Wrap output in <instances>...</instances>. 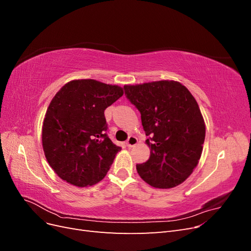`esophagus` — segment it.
<instances>
[{"label": "esophagus", "instance_id": "1", "mask_svg": "<svg viewBox=\"0 0 251 251\" xmlns=\"http://www.w3.org/2000/svg\"><path fill=\"white\" fill-rule=\"evenodd\" d=\"M137 142H138V139L136 138L135 136H130V137L127 138V140L126 142V146L127 148H133V147L136 146V144H137Z\"/></svg>", "mask_w": 251, "mask_h": 251}]
</instances>
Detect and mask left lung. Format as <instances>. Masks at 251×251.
I'll use <instances>...</instances> for the list:
<instances>
[{
	"mask_svg": "<svg viewBox=\"0 0 251 251\" xmlns=\"http://www.w3.org/2000/svg\"><path fill=\"white\" fill-rule=\"evenodd\" d=\"M125 94L141 114L151 149L149 160L136 164L151 186L172 188L184 182L198 164L205 125L191 92L174 80L125 86Z\"/></svg>",
	"mask_w": 251,
	"mask_h": 251,
	"instance_id": "obj_1",
	"label": "left lung"
}]
</instances>
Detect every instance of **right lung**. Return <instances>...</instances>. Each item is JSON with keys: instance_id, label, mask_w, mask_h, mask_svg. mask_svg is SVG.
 <instances>
[{"instance_id": "add662e5", "label": "right lung", "mask_w": 251, "mask_h": 251, "mask_svg": "<svg viewBox=\"0 0 251 251\" xmlns=\"http://www.w3.org/2000/svg\"><path fill=\"white\" fill-rule=\"evenodd\" d=\"M124 90L94 79L72 80L53 97L44 119L45 156L57 176L75 186L104 178L120 147L105 131L104 110Z\"/></svg>"}]
</instances>
